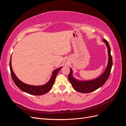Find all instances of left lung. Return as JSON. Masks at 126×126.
<instances>
[{
    "mask_svg": "<svg viewBox=\"0 0 126 126\" xmlns=\"http://www.w3.org/2000/svg\"><path fill=\"white\" fill-rule=\"evenodd\" d=\"M103 41L106 45L108 49V61L107 66L103 74L99 77L90 80H80L75 78L73 76V71L71 68L70 72L68 76V79L74 89L78 92L81 93H89L98 89L105 84L111 72L112 66V59L111 56V50L108 41L105 39H103Z\"/></svg>",
    "mask_w": 126,
    "mask_h": 126,
    "instance_id": "1",
    "label": "left lung"
}]
</instances>
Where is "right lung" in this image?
<instances>
[{
	"instance_id": "add662e5",
	"label": "right lung",
	"mask_w": 126,
	"mask_h": 126,
	"mask_svg": "<svg viewBox=\"0 0 126 126\" xmlns=\"http://www.w3.org/2000/svg\"><path fill=\"white\" fill-rule=\"evenodd\" d=\"M9 67L11 77H12L13 81L16 85L20 90L23 91L24 92L30 94L35 95V96H40V95L46 94L48 91H49V90L52 88L53 85H54L57 74L58 73L59 71L63 68V67H60L53 71L50 79L46 83H45V84L43 85L33 86L27 84V83H25L20 80L17 78L16 75L14 72L12 67H11V56L10 57Z\"/></svg>"
}]
</instances>
